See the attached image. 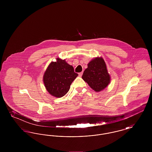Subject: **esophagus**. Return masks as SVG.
I'll return each instance as SVG.
<instances>
[{
    "label": "esophagus",
    "instance_id": "1",
    "mask_svg": "<svg viewBox=\"0 0 152 152\" xmlns=\"http://www.w3.org/2000/svg\"><path fill=\"white\" fill-rule=\"evenodd\" d=\"M83 72H81L79 73V76H80V77H81V76L82 75H83Z\"/></svg>",
    "mask_w": 152,
    "mask_h": 152
}]
</instances>
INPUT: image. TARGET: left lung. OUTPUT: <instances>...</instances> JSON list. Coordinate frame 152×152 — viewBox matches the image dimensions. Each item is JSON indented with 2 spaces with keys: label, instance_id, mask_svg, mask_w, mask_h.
<instances>
[{
  "label": "left lung",
  "instance_id": "8db88e82",
  "mask_svg": "<svg viewBox=\"0 0 152 152\" xmlns=\"http://www.w3.org/2000/svg\"><path fill=\"white\" fill-rule=\"evenodd\" d=\"M82 79L96 92H100L107 87L110 83V77L104 59L101 57L92 59L88 64Z\"/></svg>",
  "mask_w": 152,
  "mask_h": 152
}]
</instances>
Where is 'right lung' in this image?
Masks as SVG:
<instances>
[{"instance_id": "right-lung-1", "label": "right lung", "mask_w": 152, "mask_h": 152, "mask_svg": "<svg viewBox=\"0 0 152 152\" xmlns=\"http://www.w3.org/2000/svg\"><path fill=\"white\" fill-rule=\"evenodd\" d=\"M47 67L43 76V82L47 91L56 97L64 96L78 74L74 72L72 65L59 58Z\"/></svg>"}]
</instances>
